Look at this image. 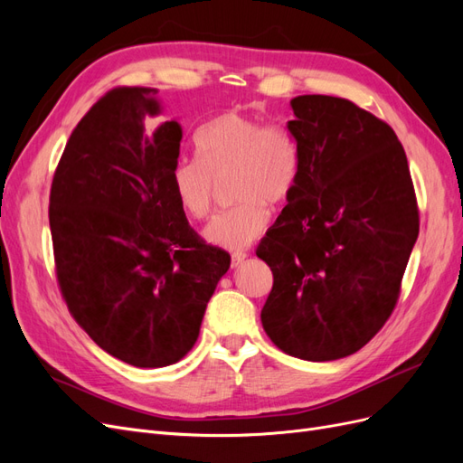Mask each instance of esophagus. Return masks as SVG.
<instances>
[{
	"mask_svg": "<svg viewBox=\"0 0 463 463\" xmlns=\"http://www.w3.org/2000/svg\"><path fill=\"white\" fill-rule=\"evenodd\" d=\"M245 259H247L245 250H235V253L232 255V266H233V269H237V266H240Z\"/></svg>",
	"mask_w": 463,
	"mask_h": 463,
	"instance_id": "obj_1",
	"label": "esophagus"
}]
</instances>
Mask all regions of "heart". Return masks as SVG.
<instances>
[{
	"instance_id": "heart-1",
	"label": "heart",
	"mask_w": 463,
	"mask_h": 463,
	"mask_svg": "<svg viewBox=\"0 0 463 463\" xmlns=\"http://www.w3.org/2000/svg\"><path fill=\"white\" fill-rule=\"evenodd\" d=\"M199 158H181L172 167L174 197L194 220L210 216L220 184L230 179L235 204L204 230L208 243L243 250L270 223V204H284L301 177V152L282 123L228 111L199 131Z\"/></svg>"
}]
</instances>
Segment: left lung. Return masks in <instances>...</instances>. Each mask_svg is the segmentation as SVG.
<instances>
[{
  "label": "left lung",
  "mask_w": 463,
  "mask_h": 463,
  "mask_svg": "<svg viewBox=\"0 0 463 463\" xmlns=\"http://www.w3.org/2000/svg\"><path fill=\"white\" fill-rule=\"evenodd\" d=\"M296 193L257 249L274 284L260 320L284 354L334 361L381 330L419 233L408 158L394 129L347 98L291 100Z\"/></svg>",
  "instance_id": "8db88e82"
}]
</instances>
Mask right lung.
<instances>
[{"instance_id":"add662e5","label":"right lung","mask_w":463,"mask_h":463,"mask_svg":"<svg viewBox=\"0 0 463 463\" xmlns=\"http://www.w3.org/2000/svg\"><path fill=\"white\" fill-rule=\"evenodd\" d=\"M156 89L108 90L77 123L50 189L55 276L77 325L135 367H167L199 338L230 253L194 232L172 189L184 129Z\"/></svg>"}]
</instances>
